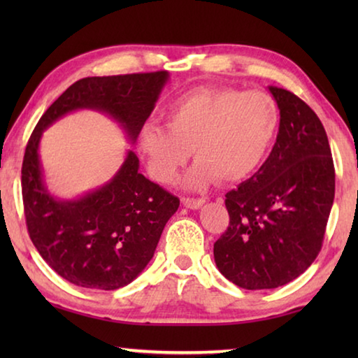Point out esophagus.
Wrapping results in <instances>:
<instances>
[{
  "instance_id": "esophagus-1",
  "label": "esophagus",
  "mask_w": 358,
  "mask_h": 358,
  "mask_svg": "<svg viewBox=\"0 0 358 358\" xmlns=\"http://www.w3.org/2000/svg\"><path fill=\"white\" fill-rule=\"evenodd\" d=\"M181 202L186 208H191V210H197V208H202V205L205 203V199H191V197H183L181 199Z\"/></svg>"
}]
</instances>
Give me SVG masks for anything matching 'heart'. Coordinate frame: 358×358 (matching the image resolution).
I'll use <instances>...</instances> for the list:
<instances>
[{"label": "heart", "instance_id": "b5f03b06", "mask_svg": "<svg viewBox=\"0 0 358 358\" xmlns=\"http://www.w3.org/2000/svg\"><path fill=\"white\" fill-rule=\"evenodd\" d=\"M166 128L143 124L138 153L157 183L169 185L191 156L197 162L185 177L191 189L216 178L235 183L265 161L280 126V108L268 93L235 88H197L164 112Z\"/></svg>", "mask_w": 358, "mask_h": 358}]
</instances>
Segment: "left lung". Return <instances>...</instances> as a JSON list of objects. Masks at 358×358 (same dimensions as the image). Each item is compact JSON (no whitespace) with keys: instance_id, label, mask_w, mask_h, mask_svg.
Masks as SVG:
<instances>
[{"instance_id":"left-lung-1","label":"left lung","mask_w":358,"mask_h":358,"mask_svg":"<svg viewBox=\"0 0 358 358\" xmlns=\"http://www.w3.org/2000/svg\"><path fill=\"white\" fill-rule=\"evenodd\" d=\"M268 92L280 108L276 143L259 171L226 194L230 222L213 248L217 270L248 290L284 286L314 262L335 199L317 115L287 90Z\"/></svg>"}]
</instances>
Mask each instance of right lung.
<instances>
[{
	"label": "right lung",
	"mask_w": 358,
	"mask_h": 358,
	"mask_svg": "<svg viewBox=\"0 0 358 358\" xmlns=\"http://www.w3.org/2000/svg\"><path fill=\"white\" fill-rule=\"evenodd\" d=\"M167 82V71L82 78L47 108L29 137L22 166L29 238L42 259L78 287L115 290L134 281L153 259L180 201L138 172L132 150L106 185L76 199L53 196L41 164L42 132L71 112L96 110L117 121L134 143Z\"/></svg>",
	"instance_id": "add662e5"
}]
</instances>
